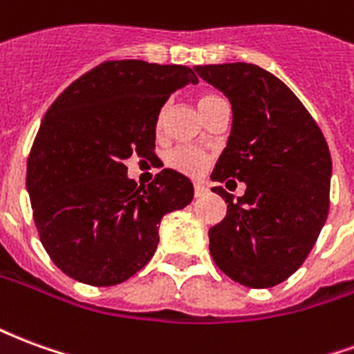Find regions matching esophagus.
I'll use <instances>...</instances> for the list:
<instances>
[{
    "label": "esophagus",
    "mask_w": 354,
    "mask_h": 354,
    "mask_svg": "<svg viewBox=\"0 0 354 354\" xmlns=\"http://www.w3.org/2000/svg\"><path fill=\"white\" fill-rule=\"evenodd\" d=\"M207 184H203V182H197L195 184V197H203L205 193H207Z\"/></svg>",
    "instance_id": "34e87169"
}]
</instances>
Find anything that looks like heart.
Listing matches in <instances>:
<instances>
[{
  "mask_svg": "<svg viewBox=\"0 0 354 354\" xmlns=\"http://www.w3.org/2000/svg\"><path fill=\"white\" fill-rule=\"evenodd\" d=\"M222 98L216 96V94H205L199 98V109L201 113L205 115L208 109L214 106L216 102H220ZM165 113L167 109L162 108L161 113H159V119H157V127H162V121H165ZM167 162L170 167L178 172H182L185 176H199L205 172V169L210 162V155L205 151V149H199V147L193 146H180L176 149H172L167 157Z\"/></svg>",
  "mask_w": 354,
  "mask_h": 354,
  "instance_id": "b5f03b06",
  "label": "heart"
}]
</instances>
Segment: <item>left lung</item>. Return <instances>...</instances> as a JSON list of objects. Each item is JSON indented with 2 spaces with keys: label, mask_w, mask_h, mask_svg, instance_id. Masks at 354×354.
<instances>
[{
  "label": "left lung",
  "mask_w": 354,
  "mask_h": 354,
  "mask_svg": "<svg viewBox=\"0 0 354 354\" xmlns=\"http://www.w3.org/2000/svg\"><path fill=\"white\" fill-rule=\"evenodd\" d=\"M230 98L233 124L214 182H245L243 197L212 192L227 214L208 230L216 266L239 284L269 288L296 273L330 208L332 159L319 124L279 77L260 66H195Z\"/></svg>",
  "instance_id": "left-lung-1"
}]
</instances>
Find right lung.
Segmentation results:
<instances>
[{
	"instance_id": "obj_1",
	"label": "right lung",
	"mask_w": 354,
	"mask_h": 354,
	"mask_svg": "<svg viewBox=\"0 0 354 354\" xmlns=\"http://www.w3.org/2000/svg\"><path fill=\"white\" fill-rule=\"evenodd\" d=\"M199 83L187 66L109 60L53 102L28 157L26 189L50 260L68 277L113 286L138 273L159 245L162 216L193 199L189 178L161 170L138 185L123 162L155 157L169 96Z\"/></svg>"
}]
</instances>
